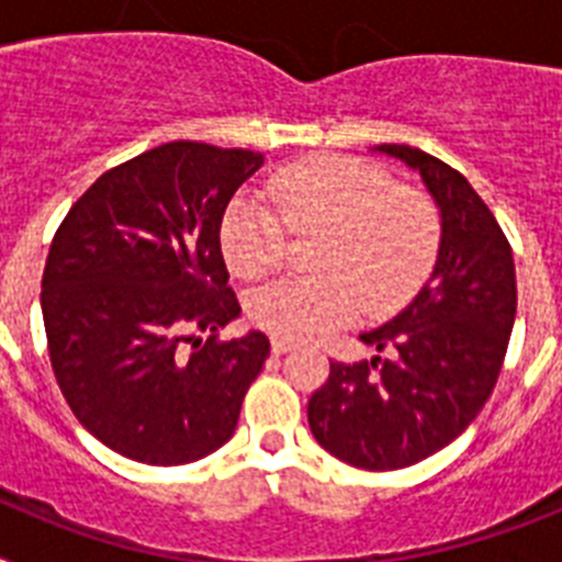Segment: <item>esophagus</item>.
I'll list each match as a JSON object with an SVG mask.
<instances>
[{"label":"esophagus","instance_id":"34e87169","mask_svg":"<svg viewBox=\"0 0 562 562\" xmlns=\"http://www.w3.org/2000/svg\"><path fill=\"white\" fill-rule=\"evenodd\" d=\"M270 349H272V355L281 357V355H286V351L295 349V342L284 340V337H272V340H270Z\"/></svg>","mask_w":562,"mask_h":562}]
</instances>
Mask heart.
<instances>
[{"instance_id": "obj_1", "label": "heart", "mask_w": 562, "mask_h": 562, "mask_svg": "<svg viewBox=\"0 0 562 562\" xmlns=\"http://www.w3.org/2000/svg\"><path fill=\"white\" fill-rule=\"evenodd\" d=\"M265 200L227 207L220 241L227 267L256 281L284 265L286 231L321 236L312 270L252 292L247 315L258 329L292 342L317 340L362 310H400L428 278L439 250V213L425 193L355 157H306L278 168Z\"/></svg>"}]
</instances>
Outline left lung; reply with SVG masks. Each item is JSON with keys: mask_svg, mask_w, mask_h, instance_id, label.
Segmentation results:
<instances>
[{"mask_svg": "<svg viewBox=\"0 0 562 562\" xmlns=\"http://www.w3.org/2000/svg\"><path fill=\"white\" fill-rule=\"evenodd\" d=\"M374 151L419 171L441 216L439 256L419 295L360 340L385 357L331 362L312 394L310 428L335 459L400 470L448 448L493 394L513 335V247L473 186L422 148Z\"/></svg>", "mask_w": 562, "mask_h": 562, "instance_id": "8db88e82", "label": "left lung"}]
</instances>
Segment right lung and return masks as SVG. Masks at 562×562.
<instances>
[{"instance_id":"add662e5","label":"right lung","mask_w":562,"mask_h":562,"mask_svg":"<svg viewBox=\"0 0 562 562\" xmlns=\"http://www.w3.org/2000/svg\"><path fill=\"white\" fill-rule=\"evenodd\" d=\"M261 166L245 148L166 143L98 177L56 231L42 278L49 362L76 419L114 453L191 464L236 430L270 340H216L241 315L220 231Z\"/></svg>"}]
</instances>
